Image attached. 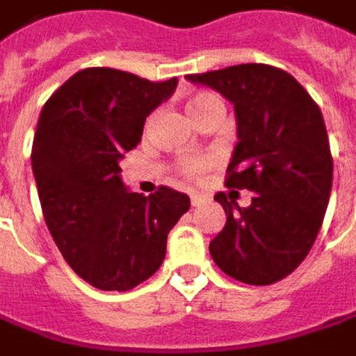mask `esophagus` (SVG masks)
Segmentation results:
<instances>
[{"label": "esophagus", "mask_w": 356, "mask_h": 356, "mask_svg": "<svg viewBox=\"0 0 356 356\" xmlns=\"http://www.w3.org/2000/svg\"><path fill=\"white\" fill-rule=\"evenodd\" d=\"M202 202H204V198H202L200 194H192V196H191V204H192V207H200Z\"/></svg>", "instance_id": "esophagus-1"}]
</instances>
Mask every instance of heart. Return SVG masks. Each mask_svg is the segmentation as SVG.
<instances>
[{
	"instance_id": "heart-1",
	"label": "heart",
	"mask_w": 356,
	"mask_h": 356,
	"mask_svg": "<svg viewBox=\"0 0 356 356\" xmlns=\"http://www.w3.org/2000/svg\"><path fill=\"white\" fill-rule=\"evenodd\" d=\"M215 105H222V101H220L216 95H213V92H198V95H194L192 99H188V103H186L188 113H191L192 119H194L196 115L202 113V111L215 107ZM209 165H211L209 160H186V162L182 164V172H184L188 178H198V176H202V174L207 172Z\"/></svg>"
}]
</instances>
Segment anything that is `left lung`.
<instances>
[{
  "mask_svg": "<svg viewBox=\"0 0 356 356\" xmlns=\"http://www.w3.org/2000/svg\"><path fill=\"white\" fill-rule=\"evenodd\" d=\"M186 79L233 103L239 141L225 184L255 192L247 209L216 192L227 222L209 245L211 257L237 282L275 284L306 259L328 207L332 156L320 107L292 74L267 64Z\"/></svg>",
  "mask_w": 356,
  "mask_h": 356,
  "instance_id": "obj_1",
  "label": "left lung"
}]
</instances>
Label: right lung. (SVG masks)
Returning <instances> with one entry per match:
<instances>
[{
	"label": "right lung",
	"mask_w": 356,
	"mask_h": 356,
	"mask_svg": "<svg viewBox=\"0 0 356 356\" xmlns=\"http://www.w3.org/2000/svg\"><path fill=\"white\" fill-rule=\"evenodd\" d=\"M178 79L152 83L115 68L72 74L42 107L32 172L46 227L66 264L92 288L127 292L154 275L191 198L168 186L129 192L119 162Z\"/></svg>",
	"instance_id": "1"
}]
</instances>
